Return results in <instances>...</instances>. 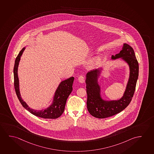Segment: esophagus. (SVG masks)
I'll return each mask as SVG.
<instances>
[{"instance_id":"1","label":"esophagus","mask_w":154,"mask_h":154,"mask_svg":"<svg viewBox=\"0 0 154 154\" xmlns=\"http://www.w3.org/2000/svg\"><path fill=\"white\" fill-rule=\"evenodd\" d=\"M78 81L80 83H84L85 81V78L83 76H80L78 78Z\"/></svg>"}]
</instances>
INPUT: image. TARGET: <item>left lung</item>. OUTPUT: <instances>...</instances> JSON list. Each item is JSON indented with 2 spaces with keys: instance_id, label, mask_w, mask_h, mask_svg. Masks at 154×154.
Wrapping results in <instances>:
<instances>
[{
  "instance_id": "obj_1",
  "label": "left lung",
  "mask_w": 154,
  "mask_h": 154,
  "mask_svg": "<svg viewBox=\"0 0 154 154\" xmlns=\"http://www.w3.org/2000/svg\"><path fill=\"white\" fill-rule=\"evenodd\" d=\"M118 58L124 60L129 68V79L126 88L119 100H105L101 97L98 79L102 70V68L91 70L86 74L87 109L94 117L102 119L113 116L124 110L132 100L139 76V63L134 50L128 44L124 43L119 53L111 57L112 60Z\"/></svg>"
}]
</instances>
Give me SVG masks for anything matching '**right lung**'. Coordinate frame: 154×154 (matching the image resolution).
<instances>
[{"instance_id":"right-lung-1","label":"right lung","mask_w":154,"mask_h":154,"mask_svg":"<svg viewBox=\"0 0 154 154\" xmlns=\"http://www.w3.org/2000/svg\"><path fill=\"white\" fill-rule=\"evenodd\" d=\"M26 48L24 47L20 51L17 57L15 60L14 66L13 69L14 72V80L15 91L22 106L26 110L32 115L38 117L45 119H56L61 116L65 110L66 100L69 95L73 90L72 85L73 83L74 78L71 77L66 80L61 81L57 89L53 98L51 104L45 110H36L31 109L27 105V103L23 100L21 97L19 89V80L17 75V69L19 64L21 57L24 51Z\"/></svg>"}]
</instances>
